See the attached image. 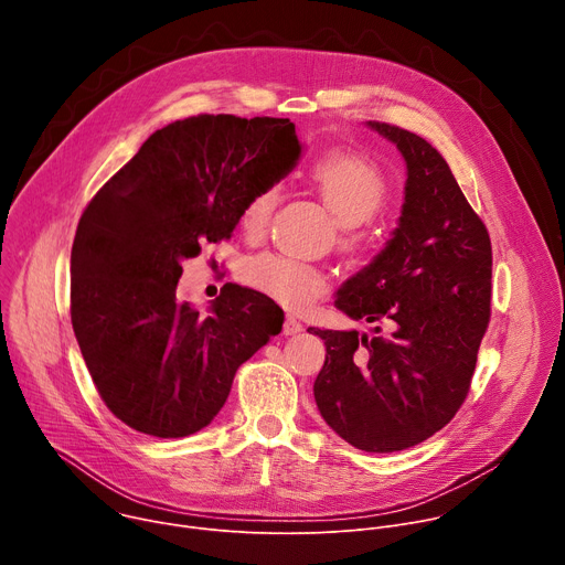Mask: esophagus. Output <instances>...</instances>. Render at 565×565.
I'll list each match as a JSON object with an SVG mask.
<instances>
[{
    "mask_svg": "<svg viewBox=\"0 0 565 565\" xmlns=\"http://www.w3.org/2000/svg\"><path fill=\"white\" fill-rule=\"evenodd\" d=\"M301 331H303V324H301L299 319H295L290 315L284 319V335H297Z\"/></svg>",
    "mask_w": 565,
    "mask_h": 565,
    "instance_id": "1",
    "label": "esophagus"
}]
</instances>
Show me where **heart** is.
I'll return each mask as SVG.
<instances>
[{
	"label": "heart",
	"mask_w": 565,
	"mask_h": 565,
	"mask_svg": "<svg viewBox=\"0 0 565 565\" xmlns=\"http://www.w3.org/2000/svg\"><path fill=\"white\" fill-rule=\"evenodd\" d=\"M308 183L333 218L344 225V246H360L362 236L353 225L371 218L388 194V179L382 168L369 156L349 149H329L312 160ZM279 199L281 190L275 183L257 190L241 210V227L250 236L264 234ZM244 279L288 308H303L329 288V277L319 266L275 253L248 259Z\"/></svg>",
	"instance_id": "1"
}]
</instances>
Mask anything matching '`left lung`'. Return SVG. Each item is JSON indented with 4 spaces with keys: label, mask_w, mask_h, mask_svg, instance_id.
<instances>
[{
    "label": "left lung",
    "mask_w": 565,
    "mask_h": 565,
    "mask_svg": "<svg viewBox=\"0 0 565 565\" xmlns=\"http://www.w3.org/2000/svg\"><path fill=\"white\" fill-rule=\"evenodd\" d=\"M366 125L407 163L393 236L335 299L351 319L375 321V335L308 333L327 344L312 386L321 418L349 445L388 454L440 431L469 393L490 324L492 244L436 147L395 125Z\"/></svg>",
    "instance_id": "obj_1"
}]
</instances>
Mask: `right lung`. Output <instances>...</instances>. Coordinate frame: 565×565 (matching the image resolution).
Returning <instances> with one entry per match:
<instances>
[{"label": "right lung", "instance_id": "obj_1", "mask_svg": "<svg viewBox=\"0 0 565 565\" xmlns=\"http://www.w3.org/2000/svg\"><path fill=\"white\" fill-rule=\"evenodd\" d=\"M301 156L288 118L192 116L153 131L79 216L71 248V324L109 412L156 438L207 427L236 369L284 310L225 284L207 315L179 301L183 262L230 238L248 199Z\"/></svg>", "mask_w": 565, "mask_h": 565}]
</instances>
